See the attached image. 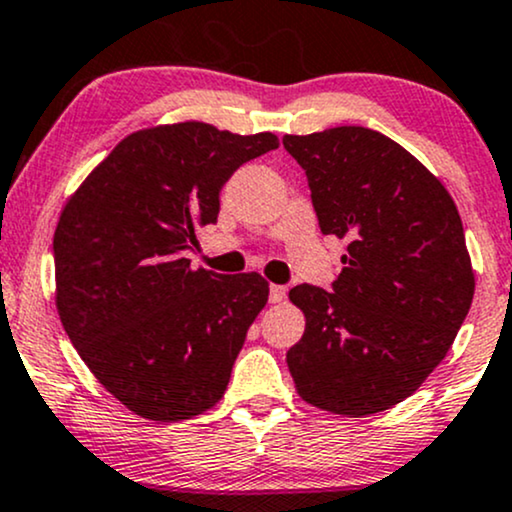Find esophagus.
<instances>
[{"mask_svg":"<svg viewBox=\"0 0 512 512\" xmlns=\"http://www.w3.org/2000/svg\"><path fill=\"white\" fill-rule=\"evenodd\" d=\"M286 293H289V289H286V286H281V284H272L269 286V301L272 303H281L286 298Z\"/></svg>","mask_w":512,"mask_h":512,"instance_id":"1","label":"esophagus"}]
</instances>
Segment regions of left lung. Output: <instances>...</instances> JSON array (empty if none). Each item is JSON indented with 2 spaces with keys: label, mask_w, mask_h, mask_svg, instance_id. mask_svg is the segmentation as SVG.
Instances as JSON below:
<instances>
[{
  "label": "left lung",
  "mask_w": 512,
  "mask_h": 512,
  "mask_svg": "<svg viewBox=\"0 0 512 512\" xmlns=\"http://www.w3.org/2000/svg\"><path fill=\"white\" fill-rule=\"evenodd\" d=\"M325 236L349 240L332 291L291 289L305 332L286 363L298 395L346 416L378 414L419 390L474 298L462 219L438 178L368 127L293 137Z\"/></svg>",
  "instance_id": "obj_1"
}]
</instances>
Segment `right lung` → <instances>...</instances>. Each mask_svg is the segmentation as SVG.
I'll return each mask as SVG.
<instances>
[{
	"label": "right lung",
	"mask_w": 512,
	"mask_h": 512,
	"mask_svg": "<svg viewBox=\"0 0 512 512\" xmlns=\"http://www.w3.org/2000/svg\"><path fill=\"white\" fill-rule=\"evenodd\" d=\"M279 146L207 122L129 134L88 175L57 223V310L67 337L134 414L182 421L226 392L267 305L260 274L190 267L195 228L219 219L236 170Z\"/></svg>",
	"instance_id": "right-lung-1"
}]
</instances>
